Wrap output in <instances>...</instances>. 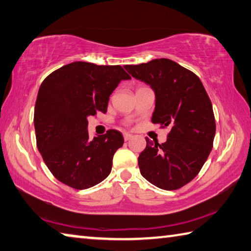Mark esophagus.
I'll list each match as a JSON object with an SVG mask.
<instances>
[{"label":"esophagus","instance_id":"obj_1","mask_svg":"<svg viewBox=\"0 0 251 251\" xmlns=\"http://www.w3.org/2000/svg\"><path fill=\"white\" fill-rule=\"evenodd\" d=\"M132 137L133 135L132 134H130V133H123V138H125V140L126 141H128V140H130V139H132Z\"/></svg>","mask_w":251,"mask_h":251}]
</instances>
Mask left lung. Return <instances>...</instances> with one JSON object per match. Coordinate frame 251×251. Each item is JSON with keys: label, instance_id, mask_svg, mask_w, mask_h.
Masks as SVG:
<instances>
[{"label": "left lung", "instance_id": "1", "mask_svg": "<svg viewBox=\"0 0 251 251\" xmlns=\"http://www.w3.org/2000/svg\"><path fill=\"white\" fill-rule=\"evenodd\" d=\"M125 68L154 91L152 122L171 129L162 144L146 138L140 172L156 187L177 190L199 174L212 151L216 126L207 92L194 73L168 58Z\"/></svg>", "mask_w": 251, "mask_h": 251}]
</instances>
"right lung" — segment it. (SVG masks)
Here are the masks:
<instances>
[{
	"instance_id": "1",
	"label": "right lung",
	"mask_w": 251,
	"mask_h": 251,
	"mask_svg": "<svg viewBox=\"0 0 251 251\" xmlns=\"http://www.w3.org/2000/svg\"><path fill=\"white\" fill-rule=\"evenodd\" d=\"M128 79L131 77L119 65L74 61L42 82L34 111L37 149L61 183L85 190L111 172L114 152L125 140L117 130L90 139L87 118L107 112L110 95Z\"/></svg>"
}]
</instances>
